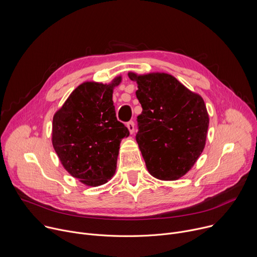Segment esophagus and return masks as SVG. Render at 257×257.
<instances>
[{
	"label": "esophagus",
	"mask_w": 257,
	"mask_h": 257,
	"mask_svg": "<svg viewBox=\"0 0 257 257\" xmlns=\"http://www.w3.org/2000/svg\"><path fill=\"white\" fill-rule=\"evenodd\" d=\"M127 128L129 129V131H130V133L132 134L133 133V131H134V122L133 121H129L128 123H127Z\"/></svg>",
	"instance_id": "1"
}]
</instances>
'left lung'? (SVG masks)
<instances>
[{"label": "left lung", "mask_w": 257, "mask_h": 257, "mask_svg": "<svg viewBox=\"0 0 257 257\" xmlns=\"http://www.w3.org/2000/svg\"><path fill=\"white\" fill-rule=\"evenodd\" d=\"M142 106L136 141L151 175L161 180L184 176L201 155L209 124L202 97L166 73L137 75Z\"/></svg>", "instance_id": "8db88e82"}]
</instances>
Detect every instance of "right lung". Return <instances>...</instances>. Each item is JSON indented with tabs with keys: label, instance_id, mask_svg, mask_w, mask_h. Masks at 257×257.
<instances>
[{
	"label": "right lung",
	"instance_id": "right-lung-1",
	"mask_svg": "<svg viewBox=\"0 0 257 257\" xmlns=\"http://www.w3.org/2000/svg\"><path fill=\"white\" fill-rule=\"evenodd\" d=\"M111 84L84 82L54 115L52 142L63 167L88 186L111 179L117 167L121 140L128 128L117 120Z\"/></svg>",
	"mask_w": 257,
	"mask_h": 257
}]
</instances>
